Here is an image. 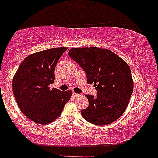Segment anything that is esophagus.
I'll return each mask as SVG.
<instances>
[{
    "instance_id": "34e87169",
    "label": "esophagus",
    "mask_w": 158,
    "mask_h": 158,
    "mask_svg": "<svg viewBox=\"0 0 158 158\" xmlns=\"http://www.w3.org/2000/svg\"><path fill=\"white\" fill-rule=\"evenodd\" d=\"M73 97H78V96H80V94H78V93H73Z\"/></svg>"
}]
</instances>
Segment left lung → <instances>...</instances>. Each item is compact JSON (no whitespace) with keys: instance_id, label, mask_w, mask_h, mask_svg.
Listing matches in <instances>:
<instances>
[{"instance_id":"1","label":"left lung","mask_w":158,"mask_h":158,"mask_svg":"<svg viewBox=\"0 0 158 158\" xmlns=\"http://www.w3.org/2000/svg\"><path fill=\"white\" fill-rule=\"evenodd\" d=\"M69 56L79 64L94 84L96 96L85 95L89 107L81 110L83 118L95 125L104 126L117 120L129 104L134 82L129 65L117 54L97 47L72 48Z\"/></svg>"}]
</instances>
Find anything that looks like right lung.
Segmentation results:
<instances>
[{
  "label": "right lung",
  "instance_id": "obj_1",
  "mask_svg": "<svg viewBox=\"0 0 158 158\" xmlns=\"http://www.w3.org/2000/svg\"><path fill=\"white\" fill-rule=\"evenodd\" d=\"M66 47L47 49L32 54L19 65L12 80V91L19 109L40 124L53 122L61 115L72 91L50 89L54 68Z\"/></svg>",
  "mask_w": 158,
  "mask_h": 158
}]
</instances>
